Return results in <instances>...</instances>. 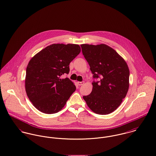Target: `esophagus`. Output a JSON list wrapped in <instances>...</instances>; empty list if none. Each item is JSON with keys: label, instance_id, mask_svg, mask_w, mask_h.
Here are the masks:
<instances>
[{"label": "esophagus", "instance_id": "esophagus-1", "mask_svg": "<svg viewBox=\"0 0 156 156\" xmlns=\"http://www.w3.org/2000/svg\"><path fill=\"white\" fill-rule=\"evenodd\" d=\"M85 83L84 82H77V84L79 86H81V85H83Z\"/></svg>", "mask_w": 156, "mask_h": 156}]
</instances>
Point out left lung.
<instances>
[{
	"label": "left lung",
	"instance_id": "left-lung-1",
	"mask_svg": "<svg viewBox=\"0 0 156 156\" xmlns=\"http://www.w3.org/2000/svg\"><path fill=\"white\" fill-rule=\"evenodd\" d=\"M94 78L91 93L83 96L89 108L95 113L105 115L121 104L129 87V70L125 60L105 44H81Z\"/></svg>",
	"mask_w": 156,
	"mask_h": 156
}]
</instances>
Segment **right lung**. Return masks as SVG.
I'll return each mask as SVG.
<instances>
[{"instance_id":"1","label":"right lung","mask_w":156,"mask_h":156,"mask_svg":"<svg viewBox=\"0 0 156 156\" xmlns=\"http://www.w3.org/2000/svg\"><path fill=\"white\" fill-rule=\"evenodd\" d=\"M80 51L77 44H52L30 60L25 88L30 101L38 110L54 114L65 106L76 88L71 80L61 76L69 73L70 63Z\"/></svg>"}]
</instances>
